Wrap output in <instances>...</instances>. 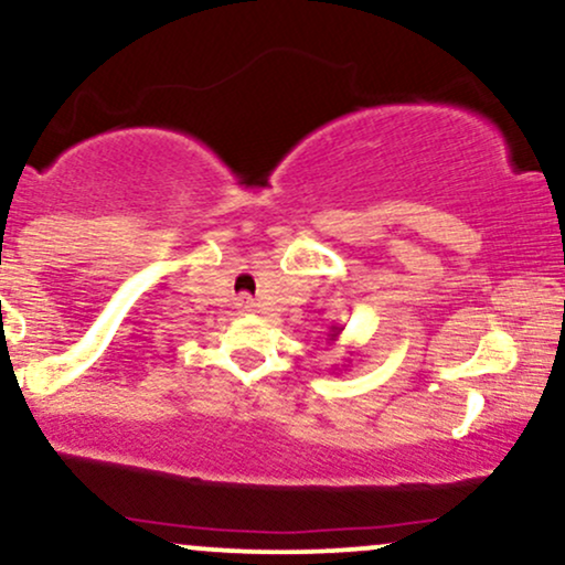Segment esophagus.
I'll return each instance as SVG.
<instances>
[{
	"label": "esophagus",
	"mask_w": 565,
	"mask_h": 565,
	"mask_svg": "<svg viewBox=\"0 0 565 565\" xmlns=\"http://www.w3.org/2000/svg\"><path fill=\"white\" fill-rule=\"evenodd\" d=\"M236 308L242 310V313H255V300H252L249 295H242V297H238Z\"/></svg>",
	"instance_id": "obj_1"
}]
</instances>
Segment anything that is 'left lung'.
I'll list each match as a JSON object with an SVG mask.
<instances>
[{
  "label": "left lung",
  "mask_w": 565,
  "mask_h": 565,
  "mask_svg": "<svg viewBox=\"0 0 565 565\" xmlns=\"http://www.w3.org/2000/svg\"><path fill=\"white\" fill-rule=\"evenodd\" d=\"M342 334V327H332V334H329V340H337V337H340Z\"/></svg>",
  "instance_id": "left-lung-1"
}]
</instances>
